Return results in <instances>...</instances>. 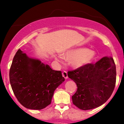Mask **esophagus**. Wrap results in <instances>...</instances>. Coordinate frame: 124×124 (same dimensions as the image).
<instances>
[{
    "label": "esophagus",
    "instance_id": "34e87169",
    "mask_svg": "<svg viewBox=\"0 0 124 124\" xmlns=\"http://www.w3.org/2000/svg\"><path fill=\"white\" fill-rule=\"evenodd\" d=\"M62 75L64 78H65V79L68 78V74H67V72H65V71H64V72L62 73Z\"/></svg>",
    "mask_w": 124,
    "mask_h": 124
}]
</instances>
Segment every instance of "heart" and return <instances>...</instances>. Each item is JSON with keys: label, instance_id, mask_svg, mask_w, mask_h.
<instances>
[{"label": "heart", "instance_id": "b5f03b06", "mask_svg": "<svg viewBox=\"0 0 124 124\" xmlns=\"http://www.w3.org/2000/svg\"><path fill=\"white\" fill-rule=\"evenodd\" d=\"M66 60H68L70 66L74 68H80L91 63L96 56V52L85 47H77L66 50L62 54ZM62 61V57L57 58Z\"/></svg>", "mask_w": 124, "mask_h": 124}]
</instances>
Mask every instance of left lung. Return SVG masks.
Returning a JSON list of instances; mask_svg holds the SVG:
<instances>
[{
    "mask_svg": "<svg viewBox=\"0 0 124 124\" xmlns=\"http://www.w3.org/2000/svg\"><path fill=\"white\" fill-rule=\"evenodd\" d=\"M68 76L77 85L72 96L74 105L89 110L101 106L112 94L116 79V70L112 57H103L95 64H89L74 70Z\"/></svg>",
    "mask_w": 124,
    "mask_h": 124,
    "instance_id": "8db88e82",
    "label": "left lung"
}]
</instances>
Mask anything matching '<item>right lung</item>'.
Returning <instances> with one entry per match:
<instances>
[{"mask_svg":"<svg viewBox=\"0 0 124 124\" xmlns=\"http://www.w3.org/2000/svg\"><path fill=\"white\" fill-rule=\"evenodd\" d=\"M15 95L25 108L40 110L51 104L54 91L65 81L62 72L29 57L19 49L9 70Z\"/></svg>","mask_w":124,"mask_h":124,"instance_id":"1","label":"right lung"}]
</instances>
